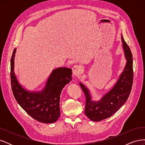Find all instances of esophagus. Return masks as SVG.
Wrapping results in <instances>:
<instances>
[{
    "label": "esophagus",
    "instance_id": "1",
    "mask_svg": "<svg viewBox=\"0 0 145 145\" xmlns=\"http://www.w3.org/2000/svg\"><path fill=\"white\" fill-rule=\"evenodd\" d=\"M72 72L74 75L76 76H78L80 75V74L83 72V69L78 65H74L72 68Z\"/></svg>",
    "mask_w": 145,
    "mask_h": 145
}]
</instances>
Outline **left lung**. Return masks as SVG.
<instances>
[{
  "mask_svg": "<svg viewBox=\"0 0 145 145\" xmlns=\"http://www.w3.org/2000/svg\"><path fill=\"white\" fill-rule=\"evenodd\" d=\"M126 65L111 90L104 94L98 101L92 100L89 90L80 82V85L86 96L85 115L94 121H101L112 116L126 102L130 94L133 82V55L129 46L121 34Z\"/></svg>",
  "mask_w": 145,
  "mask_h": 145,
  "instance_id": "obj_1",
  "label": "left lung"
}]
</instances>
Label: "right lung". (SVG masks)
<instances>
[{"label": "right lung", "mask_w": 145, "mask_h": 145, "mask_svg": "<svg viewBox=\"0 0 145 145\" xmlns=\"http://www.w3.org/2000/svg\"><path fill=\"white\" fill-rule=\"evenodd\" d=\"M16 51V48L13 51L11 59V83L17 103L35 120L45 123L56 122L60 116L61 92L72 80V69L66 67L54 69L42 90L28 91L20 84L14 72Z\"/></svg>", "instance_id": "right-lung-1"}]
</instances>
